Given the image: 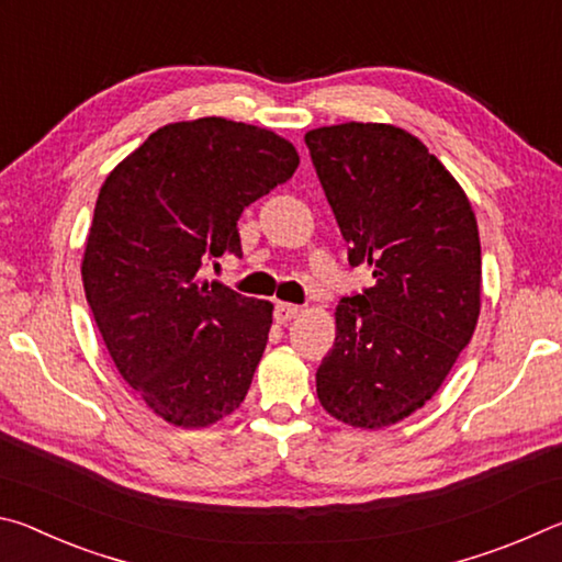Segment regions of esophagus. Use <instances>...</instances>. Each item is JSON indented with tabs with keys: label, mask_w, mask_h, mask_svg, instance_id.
<instances>
[{
	"label": "esophagus",
	"mask_w": 562,
	"mask_h": 562,
	"mask_svg": "<svg viewBox=\"0 0 562 562\" xmlns=\"http://www.w3.org/2000/svg\"><path fill=\"white\" fill-rule=\"evenodd\" d=\"M302 312L300 304H290V302H278L274 304V319L280 322V325H284V322L294 319Z\"/></svg>",
	"instance_id": "obj_1"
}]
</instances>
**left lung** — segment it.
<instances>
[{
  "label": "left lung",
  "mask_w": 562,
  "mask_h": 562,
  "mask_svg": "<svg viewBox=\"0 0 562 562\" xmlns=\"http://www.w3.org/2000/svg\"><path fill=\"white\" fill-rule=\"evenodd\" d=\"M317 178L376 280L337 304L335 347L317 369L329 416L384 429L439 392L481 312V240L463 188L422 140L389 123L307 131Z\"/></svg>",
  "instance_id": "left-lung-1"
}]
</instances>
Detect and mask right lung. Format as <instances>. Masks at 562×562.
Instances as JSON below:
<instances>
[{"label": "right lung", "instance_id": "1", "mask_svg": "<svg viewBox=\"0 0 562 562\" xmlns=\"http://www.w3.org/2000/svg\"><path fill=\"white\" fill-rule=\"evenodd\" d=\"M297 166L278 133L207 116L150 133L101 186L83 292L119 374L164 422L203 429L243 404L272 304L201 270L240 258L243 211Z\"/></svg>", "mask_w": 562, "mask_h": 562}]
</instances>
